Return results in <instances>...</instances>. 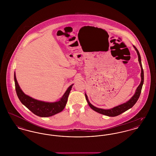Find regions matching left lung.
<instances>
[{"label":"left lung","instance_id":"1","mask_svg":"<svg viewBox=\"0 0 156 156\" xmlns=\"http://www.w3.org/2000/svg\"><path fill=\"white\" fill-rule=\"evenodd\" d=\"M133 46L135 48L136 51H137L138 57V61H139V63H140V66H141V83H140V85H138V87L137 88V90L136 91L135 94L127 102L124 103V104H122L121 105H119V106H117L115 107H114L113 108H111V109H110V110H104V109L98 108H97V107H94V105H92L91 104L90 102V101H88L87 95L85 94V98H86V100L87 101V102H88L89 106L91 107V108H92L93 110H94L95 111H96V112H97L98 113H100L101 114L107 115V116L115 117V116H117V115H119V114H122V112L126 111L127 110H129L131 107H133L134 105V104L137 102V101L139 97H140V94H141V92L142 87H143V83H144V71H143V67H142L141 61V56H140V53H139L137 49L136 48V47L134 46Z\"/></svg>","mask_w":156,"mask_h":156}]
</instances>
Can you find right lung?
<instances>
[{"label":"right lung","instance_id":"add662e5","mask_svg":"<svg viewBox=\"0 0 156 156\" xmlns=\"http://www.w3.org/2000/svg\"><path fill=\"white\" fill-rule=\"evenodd\" d=\"M14 79L16 92L19 100L34 114L41 117H51L64 110L67 102L68 95L73 85V84L71 85L67 89L59 101L55 102H46L37 100L25 94L19 85L15 73L14 74Z\"/></svg>","mask_w":156,"mask_h":156}]
</instances>
